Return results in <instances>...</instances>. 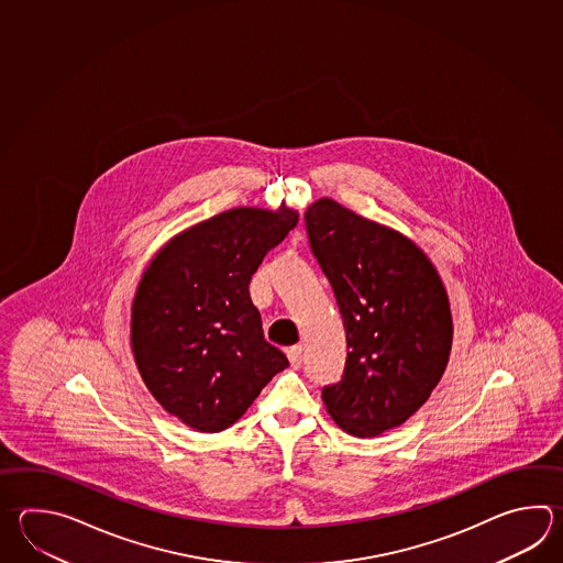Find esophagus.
<instances>
[{
    "mask_svg": "<svg viewBox=\"0 0 563 563\" xmlns=\"http://www.w3.org/2000/svg\"><path fill=\"white\" fill-rule=\"evenodd\" d=\"M287 356L288 361H290V367L299 368L300 361H302V346H300V344L288 346Z\"/></svg>",
    "mask_w": 563,
    "mask_h": 563,
    "instance_id": "obj_1",
    "label": "esophagus"
}]
</instances>
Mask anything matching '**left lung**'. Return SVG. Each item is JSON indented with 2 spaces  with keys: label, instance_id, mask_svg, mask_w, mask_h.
Returning <instances> with one entry per match:
<instances>
[{
  "label": "left lung",
  "instance_id": "1",
  "mask_svg": "<svg viewBox=\"0 0 563 563\" xmlns=\"http://www.w3.org/2000/svg\"><path fill=\"white\" fill-rule=\"evenodd\" d=\"M305 222L346 333L343 379L322 401L349 435H380L405 423L448 368V290L411 239L333 198L312 202Z\"/></svg>",
  "mask_w": 563,
  "mask_h": 563
}]
</instances>
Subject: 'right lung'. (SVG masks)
Here are the masks:
<instances>
[{
	"label": "right lung",
	"instance_id": "1",
	"mask_svg": "<svg viewBox=\"0 0 563 563\" xmlns=\"http://www.w3.org/2000/svg\"><path fill=\"white\" fill-rule=\"evenodd\" d=\"M299 212L241 207L178 232L142 273L130 343L152 397L200 433L236 423L288 367L266 343L249 285Z\"/></svg>",
	"mask_w": 563,
	"mask_h": 563
}]
</instances>
